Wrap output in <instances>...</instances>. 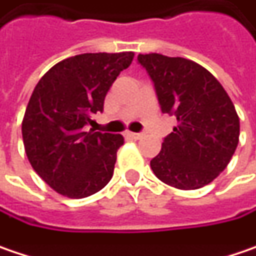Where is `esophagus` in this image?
<instances>
[{
	"label": "esophagus",
	"mask_w": 256,
	"mask_h": 256,
	"mask_svg": "<svg viewBox=\"0 0 256 256\" xmlns=\"http://www.w3.org/2000/svg\"><path fill=\"white\" fill-rule=\"evenodd\" d=\"M126 136L134 138V140H140V138L142 137V134H140V132H126Z\"/></svg>",
	"instance_id": "esophagus-1"
}]
</instances>
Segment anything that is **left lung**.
I'll list each match as a JSON object with an SVG mask.
<instances>
[{
  "instance_id": "1",
  "label": "left lung",
  "mask_w": 256,
  "mask_h": 256,
  "mask_svg": "<svg viewBox=\"0 0 256 256\" xmlns=\"http://www.w3.org/2000/svg\"><path fill=\"white\" fill-rule=\"evenodd\" d=\"M154 82L163 114L178 125L150 162L154 174L178 190H198L228 168L239 142V116L223 86L200 64L160 54H140Z\"/></svg>"
}]
</instances>
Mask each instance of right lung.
<instances>
[{"label": "right lung", "mask_w": 256, "mask_h": 256, "mask_svg": "<svg viewBox=\"0 0 256 256\" xmlns=\"http://www.w3.org/2000/svg\"><path fill=\"white\" fill-rule=\"evenodd\" d=\"M134 52L82 54L55 64L36 84L22 134L34 172L68 198H86L112 179L120 134L86 131Z\"/></svg>", "instance_id": "right-lung-1"}]
</instances>
